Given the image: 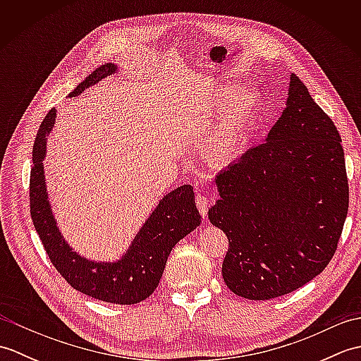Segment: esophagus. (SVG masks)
Masks as SVG:
<instances>
[{
    "label": "esophagus",
    "mask_w": 361,
    "mask_h": 361,
    "mask_svg": "<svg viewBox=\"0 0 361 361\" xmlns=\"http://www.w3.org/2000/svg\"><path fill=\"white\" fill-rule=\"evenodd\" d=\"M195 204H197L198 211H200L202 217L206 219V216H208V204H209L208 197L203 195V194H197V197H195Z\"/></svg>",
    "instance_id": "esophagus-1"
}]
</instances>
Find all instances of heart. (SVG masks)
<instances>
[{
    "label": "heart",
    "mask_w": 361,
    "mask_h": 361,
    "mask_svg": "<svg viewBox=\"0 0 361 361\" xmlns=\"http://www.w3.org/2000/svg\"><path fill=\"white\" fill-rule=\"evenodd\" d=\"M262 105L264 97L257 88L240 90L235 83H224L216 88L211 109L219 110L224 106V111L200 141V157L206 166L221 171L242 157Z\"/></svg>",
    "instance_id": "1"
}]
</instances>
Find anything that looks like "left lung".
<instances>
[{"label": "left lung", "instance_id": "1", "mask_svg": "<svg viewBox=\"0 0 361 361\" xmlns=\"http://www.w3.org/2000/svg\"><path fill=\"white\" fill-rule=\"evenodd\" d=\"M208 212L228 237L221 276L237 296L267 301L305 286L331 262L349 208L341 136L290 75L265 142L220 172Z\"/></svg>", "mask_w": 361, "mask_h": 361}]
</instances>
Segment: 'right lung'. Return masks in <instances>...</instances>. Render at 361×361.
Returning a JSON list of instances; mask_svg holds the SVG:
<instances>
[{
    "mask_svg": "<svg viewBox=\"0 0 361 361\" xmlns=\"http://www.w3.org/2000/svg\"><path fill=\"white\" fill-rule=\"evenodd\" d=\"M118 73L114 63H105L80 82L68 97H74L93 87L106 75ZM57 111L52 109L43 119L34 142L30 171V217L40 235L52 265L73 288L99 301L111 304H137L158 287L167 257L183 237L200 226L202 217L195 206L194 188L180 186L167 192L144 221L127 251L113 262H97L75 252L60 233L48 198L43 159L46 142L56 124Z\"/></svg>",
    "mask_w": 361,
    "mask_h": 361,
    "instance_id": "1",
    "label": "right lung"
}]
</instances>
